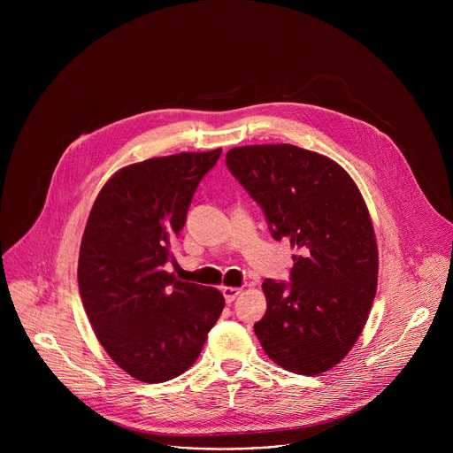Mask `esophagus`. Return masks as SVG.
Returning a JSON list of instances; mask_svg holds the SVG:
<instances>
[{
    "mask_svg": "<svg viewBox=\"0 0 453 453\" xmlns=\"http://www.w3.org/2000/svg\"><path fill=\"white\" fill-rule=\"evenodd\" d=\"M240 292H242V288H236V287H224V288H222V294H224V297H226V303H233V301L238 297Z\"/></svg>",
    "mask_w": 453,
    "mask_h": 453,
    "instance_id": "1",
    "label": "esophagus"
}]
</instances>
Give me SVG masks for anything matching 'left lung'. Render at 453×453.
Here are the masks:
<instances>
[{
	"mask_svg": "<svg viewBox=\"0 0 453 453\" xmlns=\"http://www.w3.org/2000/svg\"><path fill=\"white\" fill-rule=\"evenodd\" d=\"M226 165L273 238L301 250L288 283L264 281L267 311L254 334L283 369L325 372L360 337L376 294L378 249L360 191L335 161L287 143L231 149Z\"/></svg>",
	"mask_w": 453,
	"mask_h": 453,
	"instance_id": "obj_1",
	"label": "left lung"
}]
</instances>
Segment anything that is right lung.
<instances>
[{"instance_id": "obj_1", "label": "right lung", "mask_w": 453, "mask_h": 453, "mask_svg": "<svg viewBox=\"0 0 453 453\" xmlns=\"http://www.w3.org/2000/svg\"><path fill=\"white\" fill-rule=\"evenodd\" d=\"M222 149L125 166L102 188L79 256V290L109 357L136 380L161 383L197 360L226 304L211 287L165 271L203 177Z\"/></svg>"}]
</instances>
